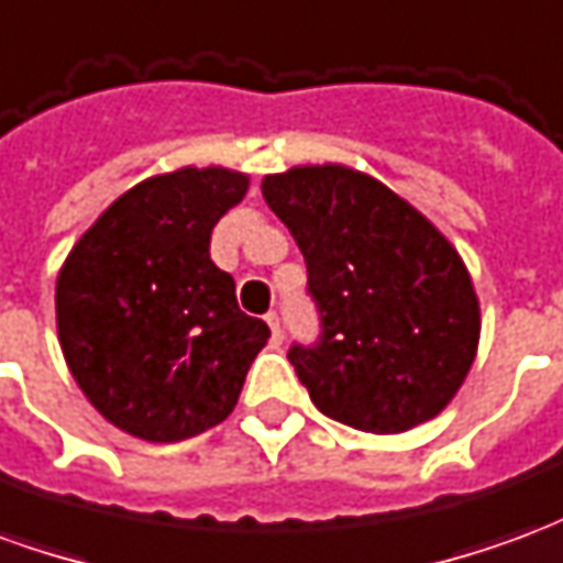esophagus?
<instances>
[{
  "mask_svg": "<svg viewBox=\"0 0 563 563\" xmlns=\"http://www.w3.org/2000/svg\"><path fill=\"white\" fill-rule=\"evenodd\" d=\"M265 322L271 325V334H274V343H280L283 341V331H280V319H277V313L271 310L268 317H265Z\"/></svg>",
  "mask_w": 563,
  "mask_h": 563,
  "instance_id": "obj_1",
  "label": "esophagus"
}]
</instances>
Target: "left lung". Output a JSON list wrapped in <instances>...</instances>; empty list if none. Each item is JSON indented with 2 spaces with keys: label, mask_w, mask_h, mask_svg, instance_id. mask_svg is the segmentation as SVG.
<instances>
[{
  "label": "left lung",
  "mask_w": 563,
  "mask_h": 563,
  "mask_svg": "<svg viewBox=\"0 0 563 563\" xmlns=\"http://www.w3.org/2000/svg\"><path fill=\"white\" fill-rule=\"evenodd\" d=\"M262 196L307 262L322 331L292 343L289 362L317 410L371 434L434 419L479 343V301L455 246L346 165L268 174Z\"/></svg>",
  "instance_id": "obj_1"
}]
</instances>
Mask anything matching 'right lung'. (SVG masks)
<instances>
[{"label": "right lung", "instance_id": "1", "mask_svg": "<svg viewBox=\"0 0 563 563\" xmlns=\"http://www.w3.org/2000/svg\"><path fill=\"white\" fill-rule=\"evenodd\" d=\"M246 184L229 168L150 177L92 222L56 277L68 371L126 434L177 443L220 424L271 338L210 262V232Z\"/></svg>", "mask_w": 563, "mask_h": 563}]
</instances>
